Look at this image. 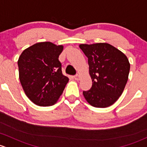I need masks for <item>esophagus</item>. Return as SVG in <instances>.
Segmentation results:
<instances>
[{"instance_id":"34e87169","label":"esophagus","mask_w":147,"mask_h":147,"mask_svg":"<svg viewBox=\"0 0 147 147\" xmlns=\"http://www.w3.org/2000/svg\"><path fill=\"white\" fill-rule=\"evenodd\" d=\"M80 78H81V76H80L78 74H77V75L74 76V79L76 80V81H79Z\"/></svg>"}]
</instances>
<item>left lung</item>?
Segmentation results:
<instances>
[{
	"mask_svg": "<svg viewBox=\"0 0 147 147\" xmlns=\"http://www.w3.org/2000/svg\"><path fill=\"white\" fill-rule=\"evenodd\" d=\"M79 47L88 57L92 87L83 91L90 105L107 107L122 95L129 76L130 64L125 54L107 43L81 44Z\"/></svg>",
	"mask_w": 147,
	"mask_h": 147,
	"instance_id": "left-lung-1",
	"label": "left lung"
}]
</instances>
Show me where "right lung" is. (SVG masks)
Instances as JSON below:
<instances>
[{"mask_svg": "<svg viewBox=\"0 0 147 147\" xmlns=\"http://www.w3.org/2000/svg\"><path fill=\"white\" fill-rule=\"evenodd\" d=\"M63 48L50 42H39L25 49L18 59L20 81L26 96L35 105L55 104L69 82L59 60Z\"/></svg>", "mask_w": 147, "mask_h": 147, "instance_id": "1", "label": "right lung"}]
</instances>
